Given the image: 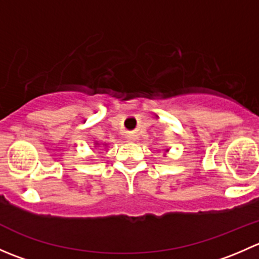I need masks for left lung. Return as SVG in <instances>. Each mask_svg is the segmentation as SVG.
<instances>
[{"label":"left lung","instance_id":"left-lung-1","mask_svg":"<svg viewBox=\"0 0 259 259\" xmlns=\"http://www.w3.org/2000/svg\"><path fill=\"white\" fill-rule=\"evenodd\" d=\"M165 151H168V150H165Z\"/></svg>","mask_w":259,"mask_h":259}]
</instances>
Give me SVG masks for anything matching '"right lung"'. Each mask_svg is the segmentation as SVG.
Returning <instances> with one entry per match:
<instances>
[{"label": "right lung", "mask_w": 259, "mask_h": 259, "mask_svg": "<svg viewBox=\"0 0 259 259\" xmlns=\"http://www.w3.org/2000/svg\"><path fill=\"white\" fill-rule=\"evenodd\" d=\"M96 145H99V144H98V143H96Z\"/></svg>", "instance_id": "1"}]
</instances>
